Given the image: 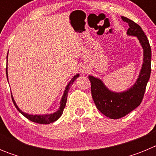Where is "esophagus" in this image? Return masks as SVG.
Returning <instances> with one entry per match:
<instances>
[{
  "label": "esophagus",
  "instance_id": "34e87169",
  "mask_svg": "<svg viewBox=\"0 0 156 156\" xmlns=\"http://www.w3.org/2000/svg\"><path fill=\"white\" fill-rule=\"evenodd\" d=\"M80 71L81 72V73L83 74H87L88 72L90 71V69L87 65L83 64L80 66Z\"/></svg>",
  "mask_w": 156,
  "mask_h": 156
}]
</instances>
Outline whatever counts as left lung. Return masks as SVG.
I'll return each mask as SVG.
<instances>
[{"label": "left lung", "mask_w": 156, "mask_h": 156, "mask_svg": "<svg viewBox=\"0 0 156 156\" xmlns=\"http://www.w3.org/2000/svg\"><path fill=\"white\" fill-rule=\"evenodd\" d=\"M121 18L129 25L126 34L137 37L143 49V62L137 79L130 87L116 92L108 89L100 78L88 76L95 105L103 115L113 119L125 116L140 105L151 75V50L148 38L137 23L123 16Z\"/></svg>", "instance_id": "8db88e82"}]
</instances>
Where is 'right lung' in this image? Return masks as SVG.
Masks as SVG:
<instances>
[{
    "label": "right lung",
    "mask_w": 156,
    "mask_h": 156,
    "mask_svg": "<svg viewBox=\"0 0 156 156\" xmlns=\"http://www.w3.org/2000/svg\"><path fill=\"white\" fill-rule=\"evenodd\" d=\"M7 60H8V56H7ZM6 75L7 78H8V64H7V68H6ZM80 76V74L77 73L74 76L73 78L71 79V80L69 82V83L67 84V86L66 87V89H65L64 94H63L62 97L61 101H60V106H59V108L56 112H55L54 113L51 114H45V115H31V114H28L27 112H24L22 111L20 108L18 107L17 104L16 103L15 100H14V98L12 96V98L13 101V103L16 106V108H17L18 111L22 114V115H24L26 118L29 119V120L32 121V122H37V123H41V124H49V123H51L54 122L55 121L58 120V119L61 117V115L63 113V110H64L65 107H66V101H67V96H68V92L69 90L70 86H71L73 83L74 81L76 80V79H77L78 77Z\"/></svg>",
    "instance_id": "1"
}]
</instances>
